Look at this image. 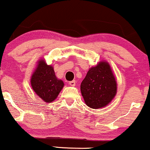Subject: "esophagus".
Listing matches in <instances>:
<instances>
[{
  "instance_id": "1",
  "label": "esophagus",
  "mask_w": 150,
  "mask_h": 150,
  "mask_svg": "<svg viewBox=\"0 0 150 150\" xmlns=\"http://www.w3.org/2000/svg\"><path fill=\"white\" fill-rule=\"evenodd\" d=\"M69 85L70 86H72V87H74V86L75 85V80L70 81V82H69Z\"/></svg>"
}]
</instances>
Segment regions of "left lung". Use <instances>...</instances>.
I'll return each instance as SVG.
<instances>
[{
  "instance_id": "8db88e82",
  "label": "left lung",
  "mask_w": 150,
  "mask_h": 150,
  "mask_svg": "<svg viewBox=\"0 0 150 150\" xmlns=\"http://www.w3.org/2000/svg\"><path fill=\"white\" fill-rule=\"evenodd\" d=\"M80 91L86 105L97 109L105 107L114 99L117 82L109 63L101 61L90 68L80 85Z\"/></svg>"
}]
</instances>
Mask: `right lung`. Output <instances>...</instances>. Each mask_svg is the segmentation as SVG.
I'll list each match as a JSON object with an SVG mask.
<instances>
[{"instance_id": "add662e5", "label": "right lung", "mask_w": 150, "mask_h": 150, "mask_svg": "<svg viewBox=\"0 0 150 150\" xmlns=\"http://www.w3.org/2000/svg\"><path fill=\"white\" fill-rule=\"evenodd\" d=\"M37 63L31 76V86L44 102L51 103L57 98L64 87V82L56 76L53 67L47 65L45 59H39Z\"/></svg>"}]
</instances>
